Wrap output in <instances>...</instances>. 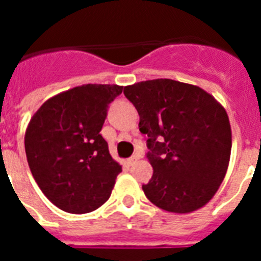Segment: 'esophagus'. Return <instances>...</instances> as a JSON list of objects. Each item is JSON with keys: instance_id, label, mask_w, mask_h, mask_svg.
<instances>
[{"instance_id": "1", "label": "esophagus", "mask_w": 261, "mask_h": 261, "mask_svg": "<svg viewBox=\"0 0 261 261\" xmlns=\"http://www.w3.org/2000/svg\"><path fill=\"white\" fill-rule=\"evenodd\" d=\"M138 158H140V156H138V155H133V156H130V158L128 159V163H129V165H130V166H133V165H135L136 162H137Z\"/></svg>"}]
</instances>
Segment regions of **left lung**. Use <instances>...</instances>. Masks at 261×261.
I'll return each mask as SVG.
<instances>
[{
	"instance_id": "obj_1",
	"label": "left lung",
	"mask_w": 261,
	"mask_h": 261,
	"mask_svg": "<svg viewBox=\"0 0 261 261\" xmlns=\"http://www.w3.org/2000/svg\"><path fill=\"white\" fill-rule=\"evenodd\" d=\"M147 135L153 176L142 186L155 206L186 214L208 204L229 167L231 126L220 102L201 87L158 78L124 87Z\"/></svg>"
}]
</instances>
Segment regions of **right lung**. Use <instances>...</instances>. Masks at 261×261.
<instances>
[{
	"mask_svg": "<svg viewBox=\"0 0 261 261\" xmlns=\"http://www.w3.org/2000/svg\"><path fill=\"white\" fill-rule=\"evenodd\" d=\"M119 85L87 84L45 100L30 120L24 149L32 176L52 204L84 214L102 206L121 166L100 135Z\"/></svg>",
	"mask_w": 261,
	"mask_h": 261,
	"instance_id": "right-lung-1",
	"label": "right lung"
}]
</instances>
